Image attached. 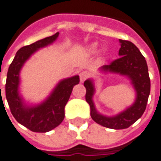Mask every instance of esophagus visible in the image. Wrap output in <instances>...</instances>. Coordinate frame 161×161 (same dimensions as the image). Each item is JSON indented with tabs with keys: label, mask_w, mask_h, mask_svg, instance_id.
<instances>
[{
	"label": "esophagus",
	"mask_w": 161,
	"mask_h": 161,
	"mask_svg": "<svg viewBox=\"0 0 161 161\" xmlns=\"http://www.w3.org/2000/svg\"><path fill=\"white\" fill-rule=\"evenodd\" d=\"M79 77H80V82L83 83L89 77V73L87 71H82L79 74Z\"/></svg>",
	"instance_id": "34e87169"
}]
</instances>
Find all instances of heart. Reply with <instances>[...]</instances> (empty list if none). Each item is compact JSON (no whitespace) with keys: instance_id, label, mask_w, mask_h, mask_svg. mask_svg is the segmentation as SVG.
<instances>
[{"instance_id":"heart-1","label":"heart","mask_w":161,"mask_h":161,"mask_svg":"<svg viewBox=\"0 0 161 161\" xmlns=\"http://www.w3.org/2000/svg\"><path fill=\"white\" fill-rule=\"evenodd\" d=\"M87 51H88L89 53L91 54H94L97 52V46L96 44H92V45H90L87 48Z\"/></svg>"}]
</instances>
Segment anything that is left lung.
Instances as JSON below:
<instances>
[{
    "label": "left lung",
    "instance_id": "1",
    "mask_svg": "<svg viewBox=\"0 0 161 161\" xmlns=\"http://www.w3.org/2000/svg\"><path fill=\"white\" fill-rule=\"evenodd\" d=\"M119 58L111 63V64L102 66L99 69L104 73L119 74L127 77L136 92L133 104L114 116L103 115L97 111L93 102V96L96 92L93 80L90 78L84 81V84L86 88L85 99L90 104L92 119L104 127L115 130L128 128L141 118L147 107L151 87L147 61L143 55L131 42L119 39Z\"/></svg>",
    "mask_w": 161,
    "mask_h": 161
}]
</instances>
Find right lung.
<instances>
[{
  "mask_svg": "<svg viewBox=\"0 0 161 161\" xmlns=\"http://www.w3.org/2000/svg\"><path fill=\"white\" fill-rule=\"evenodd\" d=\"M59 36L42 39L18 50L11 63L6 81V98L12 115L18 123L35 132H47L58 126L64 119V107L73 87L79 83V76L63 79L56 85L45 100L40 104H29L19 92L20 72L23 65L37 50L52 44Z\"/></svg>",
  "mask_w": 161,
  "mask_h": 161,
  "instance_id": "right-lung-1",
  "label": "right lung"
}]
</instances>
